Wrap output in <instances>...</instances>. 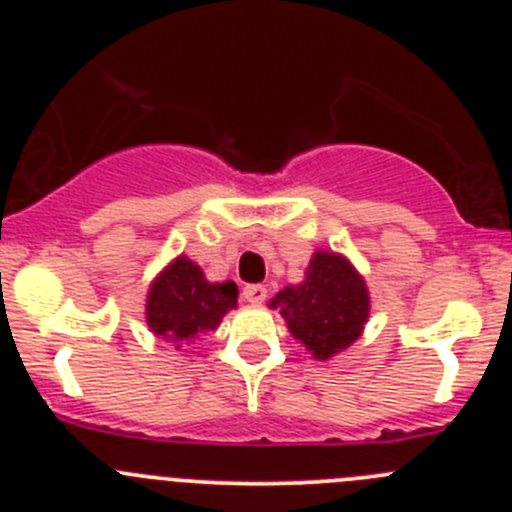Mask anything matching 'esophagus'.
<instances>
[{
    "mask_svg": "<svg viewBox=\"0 0 512 512\" xmlns=\"http://www.w3.org/2000/svg\"><path fill=\"white\" fill-rule=\"evenodd\" d=\"M242 297H245V302H250L252 307H260V304L267 299V287L265 285H247L245 289H242Z\"/></svg>",
    "mask_w": 512,
    "mask_h": 512,
    "instance_id": "esophagus-1",
    "label": "esophagus"
}]
</instances>
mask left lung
<instances>
[{"label":"left lung","instance_id":"1","mask_svg":"<svg viewBox=\"0 0 512 512\" xmlns=\"http://www.w3.org/2000/svg\"><path fill=\"white\" fill-rule=\"evenodd\" d=\"M289 334L314 359L327 361L364 334L371 297L366 280L342 252L317 250L299 285H287L270 299Z\"/></svg>","mask_w":512,"mask_h":512}]
</instances>
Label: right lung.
Listing matches in <instances>:
<instances>
[{
  "instance_id": "right-lung-1",
  "label": "right lung",
  "mask_w": 512,
  "mask_h": 512,
  "mask_svg": "<svg viewBox=\"0 0 512 512\" xmlns=\"http://www.w3.org/2000/svg\"><path fill=\"white\" fill-rule=\"evenodd\" d=\"M235 307V282H210L198 262L178 255L148 287L146 324L158 339L180 349V344L195 342L200 334L215 332Z\"/></svg>"
}]
</instances>
